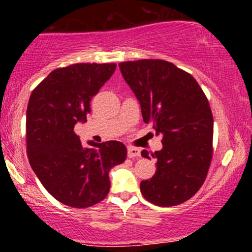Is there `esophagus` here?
<instances>
[{
	"label": "esophagus",
	"instance_id": "esophagus-1",
	"mask_svg": "<svg viewBox=\"0 0 252 252\" xmlns=\"http://www.w3.org/2000/svg\"><path fill=\"white\" fill-rule=\"evenodd\" d=\"M141 155V150L138 148H135V147H128V158H137V156Z\"/></svg>",
	"mask_w": 252,
	"mask_h": 252
}]
</instances>
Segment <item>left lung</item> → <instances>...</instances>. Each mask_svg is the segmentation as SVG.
<instances>
[{"instance_id": "obj_1", "label": "left lung", "mask_w": 252, "mask_h": 252, "mask_svg": "<svg viewBox=\"0 0 252 252\" xmlns=\"http://www.w3.org/2000/svg\"><path fill=\"white\" fill-rule=\"evenodd\" d=\"M121 72L163 147L153 153L156 172L141 181L144 198L158 206H175L198 192L213 155V116L209 100L189 72L161 59L124 62ZM141 155L150 158L149 153Z\"/></svg>"}]
</instances>
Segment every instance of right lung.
<instances>
[{"label": "right lung", "mask_w": 252, "mask_h": 252, "mask_svg": "<svg viewBox=\"0 0 252 252\" xmlns=\"http://www.w3.org/2000/svg\"><path fill=\"white\" fill-rule=\"evenodd\" d=\"M116 63H73L52 71L32 92L26 138L32 169L47 192L63 205L86 209L105 199L109 172L123 163L126 148L118 141L89 142L74 132L86 122L90 102L114 74Z\"/></svg>", "instance_id": "add662e5"}]
</instances>
